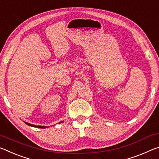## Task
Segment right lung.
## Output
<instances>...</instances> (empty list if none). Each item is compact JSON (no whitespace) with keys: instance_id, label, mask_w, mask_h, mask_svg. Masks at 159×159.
<instances>
[{"instance_id":"obj_1","label":"right lung","mask_w":159,"mask_h":159,"mask_svg":"<svg viewBox=\"0 0 159 159\" xmlns=\"http://www.w3.org/2000/svg\"><path fill=\"white\" fill-rule=\"evenodd\" d=\"M25 124L27 125L28 126H30V127H37V128H42V129H44V128H47L49 127L48 126H40V125H32V124H30V123L28 122H24ZM63 121H61V122H59V124H60V123H62Z\"/></svg>"}]
</instances>
